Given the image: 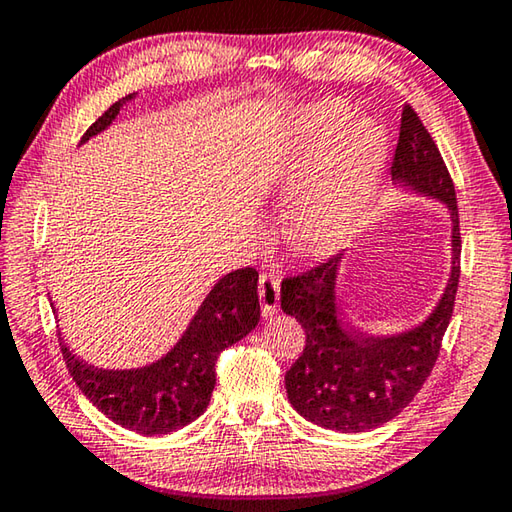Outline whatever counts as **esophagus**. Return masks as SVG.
I'll return each instance as SVG.
<instances>
[{
    "label": "esophagus",
    "mask_w": 512,
    "mask_h": 512,
    "mask_svg": "<svg viewBox=\"0 0 512 512\" xmlns=\"http://www.w3.org/2000/svg\"><path fill=\"white\" fill-rule=\"evenodd\" d=\"M259 302L266 318H271L280 305V277L275 273L259 275Z\"/></svg>",
    "instance_id": "esophagus-1"
}]
</instances>
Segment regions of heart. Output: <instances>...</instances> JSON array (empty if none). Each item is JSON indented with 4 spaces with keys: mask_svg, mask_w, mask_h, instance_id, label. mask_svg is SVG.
<instances>
[{
    "mask_svg": "<svg viewBox=\"0 0 512 512\" xmlns=\"http://www.w3.org/2000/svg\"><path fill=\"white\" fill-rule=\"evenodd\" d=\"M350 117L352 108L341 99L314 103L302 117L298 142L273 173L280 185L309 176L284 214V235L302 255L339 244L375 201L384 176V131L377 121Z\"/></svg>",
    "mask_w": 512,
    "mask_h": 512,
    "instance_id": "b5f03b06",
    "label": "heart"
}]
</instances>
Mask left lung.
I'll return each mask as SVG.
<instances>
[{
    "label": "left lung",
    "mask_w": 512,
    "mask_h": 512,
    "mask_svg": "<svg viewBox=\"0 0 512 512\" xmlns=\"http://www.w3.org/2000/svg\"><path fill=\"white\" fill-rule=\"evenodd\" d=\"M391 173L395 183L443 201L452 216V275L424 323L391 336H366L348 327L336 307L343 253L282 280V311L307 334L305 350L284 375L289 402L302 418L332 431H370L400 415L436 366L454 314L461 277L456 192L443 155L409 103L402 110Z\"/></svg>",
    "instance_id": "obj_1"
}]
</instances>
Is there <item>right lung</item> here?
Returning a JSON list of instances; mask_svg holds the SVG:
<instances>
[{
  "label": "right lung",
  "instance_id": "obj_1",
  "mask_svg": "<svg viewBox=\"0 0 512 512\" xmlns=\"http://www.w3.org/2000/svg\"><path fill=\"white\" fill-rule=\"evenodd\" d=\"M135 94L119 99L85 131L88 142L117 119L121 106ZM259 275L255 268H237L223 275L207 293L180 341L151 366L103 370L81 361L60 339L67 370L81 393L124 429L142 436L171 433L201 415L216 384L219 354L255 329L259 323Z\"/></svg>",
  "mask_w": 512,
  "mask_h": 512
}]
</instances>
